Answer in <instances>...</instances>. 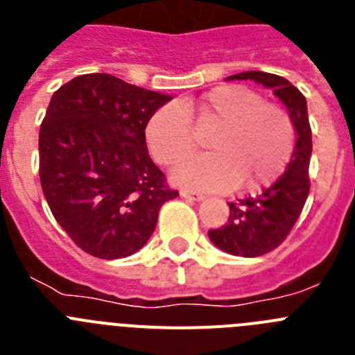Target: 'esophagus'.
Instances as JSON below:
<instances>
[{
    "label": "esophagus",
    "mask_w": 355,
    "mask_h": 355,
    "mask_svg": "<svg viewBox=\"0 0 355 355\" xmlns=\"http://www.w3.org/2000/svg\"><path fill=\"white\" fill-rule=\"evenodd\" d=\"M181 197H184V199H190V200H202L205 199V196L199 192H193V190H181Z\"/></svg>",
    "instance_id": "esophagus-1"
}]
</instances>
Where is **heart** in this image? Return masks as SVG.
Segmentation results:
<instances>
[{
    "label": "heart",
    "mask_w": 355,
    "mask_h": 355,
    "mask_svg": "<svg viewBox=\"0 0 355 355\" xmlns=\"http://www.w3.org/2000/svg\"><path fill=\"white\" fill-rule=\"evenodd\" d=\"M190 117L216 121L209 135L211 153L181 163L172 172L178 187L193 190H259L274 183L293 150V126L283 108L265 103L241 85L209 90L200 101L172 103L150 117L146 137L150 155L163 165H178L193 150Z\"/></svg>",
    "instance_id": "heart-1"
}]
</instances>
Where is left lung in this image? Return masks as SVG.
I'll return each mask as SVG.
<instances>
[{
  "mask_svg": "<svg viewBox=\"0 0 355 355\" xmlns=\"http://www.w3.org/2000/svg\"><path fill=\"white\" fill-rule=\"evenodd\" d=\"M227 81L252 80L270 89L288 110L297 133L291 159L284 174L265 188L261 196L229 202L225 225L208 231L213 245L233 256L258 258L274 250L291 231L309 193V159H311V128L307 119L306 97L286 78L261 71H247L225 78Z\"/></svg>",
  "mask_w": 355,
  "mask_h": 355,
  "instance_id": "left-lung-1",
  "label": "left lung"
}]
</instances>
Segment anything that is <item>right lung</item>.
Returning a JSON list of instances; mask_svg holds the SVG:
<instances>
[{
	"mask_svg": "<svg viewBox=\"0 0 355 355\" xmlns=\"http://www.w3.org/2000/svg\"><path fill=\"white\" fill-rule=\"evenodd\" d=\"M168 94L83 74L53 94L39 133L40 184L80 249L119 259L142 249L163 202L178 197L149 158L146 126Z\"/></svg>",
	"mask_w": 355,
	"mask_h": 355,
	"instance_id": "right-lung-1",
	"label": "right lung"
}]
</instances>
